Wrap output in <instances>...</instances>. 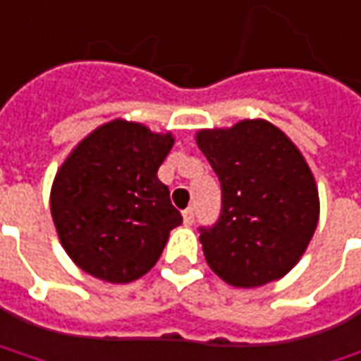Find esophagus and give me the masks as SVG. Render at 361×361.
Returning <instances> with one entry per match:
<instances>
[{
  "instance_id": "obj_1",
  "label": "esophagus",
  "mask_w": 361,
  "mask_h": 361,
  "mask_svg": "<svg viewBox=\"0 0 361 361\" xmlns=\"http://www.w3.org/2000/svg\"><path fill=\"white\" fill-rule=\"evenodd\" d=\"M193 219H195V209H193V207L183 209V221H185V224H193Z\"/></svg>"
}]
</instances>
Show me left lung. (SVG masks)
<instances>
[{
    "label": "left lung",
    "instance_id": "1",
    "mask_svg": "<svg viewBox=\"0 0 361 361\" xmlns=\"http://www.w3.org/2000/svg\"><path fill=\"white\" fill-rule=\"evenodd\" d=\"M197 145L221 185L218 219L200 226L207 266L235 288L286 276L319 216L316 181L298 147L264 119L200 131Z\"/></svg>",
    "mask_w": 361,
    "mask_h": 361
}]
</instances>
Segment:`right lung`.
Segmentation results:
<instances>
[{"mask_svg":"<svg viewBox=\"0 0 361 361\" xmlns=\"http://www.w3.org/2000/svg\"><path fill=\"white\" fill-rule=\"evenodd\" d=\"M171 135L109 121L66 159L51 188V218L68 255L90 276L128 283L156 266L183 218L157 169Z\"/></svg>","mask_w":361,"mask_h":361,"instance_id":"1","label":"right lung"}]
</instances>
